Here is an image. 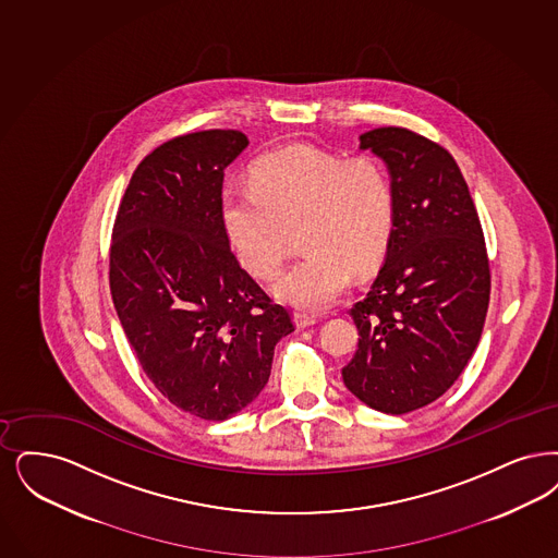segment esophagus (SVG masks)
Instances as JSON below:
<instances>
[{"label":"esophagus","mask_w":558,"mask_h":558,"mask_svg":"<svg viewBox=\"0 0 558 558\" xmlns=\"http://www.w3.org/2000/svg\"><path fill=\"white\" fill-rule=\"evenodd\" d=\"M292 319H294V326H296L299 330L312 328V326H315V322H317L313 315H307V313H294Z\"/></svg>","instance_id":"obj_1"}]
</instances>
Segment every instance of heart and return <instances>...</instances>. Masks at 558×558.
Listing matches in <instances>:
<instances>
[{
  "mask_svg": "<svg viewBox=\"0 0 558 558\" xmlns=\"http://www.w3.org/2000/svg\"><path fill=\"white\" fill-rule=\"evenodd\" d=\"M220 222L234 257L257 278L280 269L289 230L301 226L307 255L271 284V294L299 312H326L349 289L351 269L365 274L384 257L395 191L374 157L344 159L296 143L259 157L248 186L223 189Z\"/></svg>",
  "mask_w": 558,
  "mask_h": 558,
  "instance_id": "1",
  "label": "heart"
}]
</instances>
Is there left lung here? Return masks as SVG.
Instances as JSON below:
<instances>
[{"label": "left lung", "instance_id": "8db88e82", "mask_svg": "<svg viewBox=\"0 0 558 558\" xmlns=\"http://www.w3.org/2000/svg\"><path fill=\"white\" fill-rule=\"evenodd\" d=\"M388 170L395 228L384 264L351 315L359 349L344 386L379 413L442 397L473 355L490 301L482 223L457 161L422 134L381 126L359 136Z\"/></svg>", "mask_w": 558, "mask_h": 558}]
</instances>
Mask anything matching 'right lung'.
<instances>
[{
  "instance_id": "1",
  "label": "right lung",
  "mask_w": 558,
  "mask_h": 558,
  "mask_svg": "<svg viewBox=\"0 0 558 558\" xmlns=\"http://www.w3.org/2000/svg\"><path fill=\"white\" fill-rule=\"evenodd\" d=\"M248 145L203 131L159 145L134 170L113 223L110 289L136 359L182 411L223 422L255 401L284 307L239 266L220 222L223 170Z\"/></svg>"
}]
</instances>
